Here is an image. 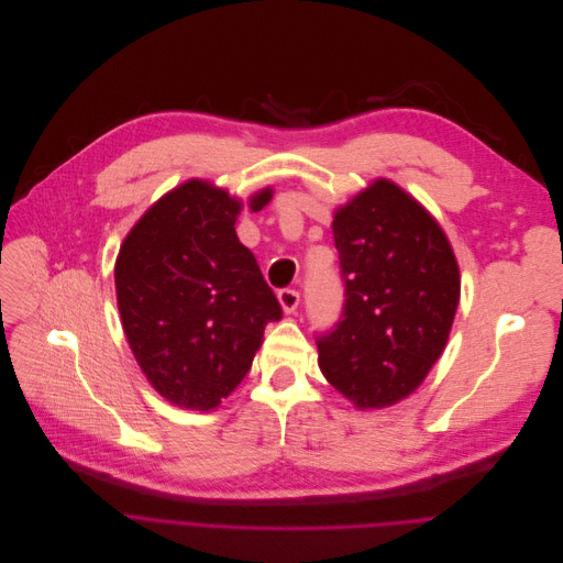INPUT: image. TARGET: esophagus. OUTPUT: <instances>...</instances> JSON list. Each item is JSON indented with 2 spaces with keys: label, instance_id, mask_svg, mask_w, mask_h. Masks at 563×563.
<instances>
[{
  "label": "esophagus",
  "instance_id": "34e87169",
  "mask_svg": "<svg viewBox=\"0 0 563 563\" xmlns=\"http://www.w3.org/2000/svg\"><path fill=\"white\" fill-rule=\"evenodd\" d=\"M277 299H279L282 308H284V312H295L297 306H299V292L292 290V288H282L277 292Z\"/></svg>",
  "mask_w": 563,
  "mask_h": 563
}]
</instances>
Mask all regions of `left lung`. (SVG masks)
<instances>
[{"label":"left lung","instance_id":"8db88e82","mask_svg":"<svg viewBox=\"0 0 563 563\" xmlns=\"http://www.w3.org/2000/svg\"><path fill=\"white\" fill-rule=\"evenodd\" d=\"M344 310L317 336L323 377L357 408L408 397L445 349L460 266L430 212L377 179L334 212Z\"/></svg>","mask_w":563,"mask_h":563}]
</instances>
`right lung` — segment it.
<instances>
[{
	"label": "right lung",
	"mask_w": 563,
	"mask_h": 563,
	"mask_svg": "<svg viewBox=\"0 0 563 563\" xmlns=\"http://www.w3.org/2000/svg\"><path fill=\"white\" fill-rule=\"evenodd\" d=\"M271 188L251 197L262 210ZM242 201L190 179L135 223L115 264L122 325L153 388L170 404L217 408L253 366L282 306L238 240Z\"/></svg>",
	"instance_id": "1"
}]
</instances>
